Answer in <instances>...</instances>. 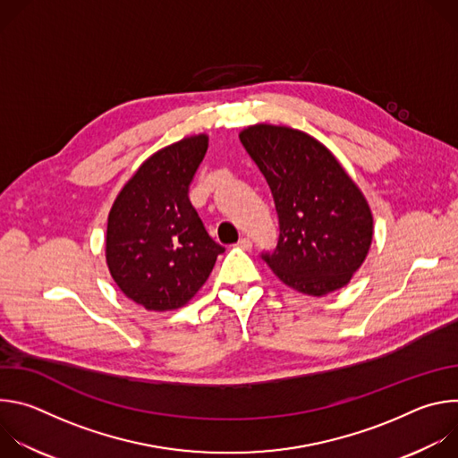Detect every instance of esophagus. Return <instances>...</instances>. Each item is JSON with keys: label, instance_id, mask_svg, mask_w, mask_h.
Returning a JSON list of instances; mask_svg holds the SVG:
<instances>
[{"label": "esophagus", "instance_id": "34e87169", "mask_svg": "<svg viewBox=\"0 0 458 458\" xmlns=\"http://www.w3.org/2000/svg\"><path fill=\"white\" fill-rule=\"evenodd\" d=\"M237 246H241V248H244V250H250V248H251V241H250L248 237H241L239 242H237Z\"/></svg>", "mask_w": 458, "mask_h": 458}]
</instances>
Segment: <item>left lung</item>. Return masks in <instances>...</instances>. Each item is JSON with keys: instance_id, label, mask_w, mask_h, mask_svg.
I'll use <instances>...</instances> for the list:
<instances>
[{"instance_id": "left-lung-1", "label": "left lung", "mask_w": 458, "mask_h": 458, "mask_svg": "<svg viewBox=\"0 0 458 458\" xmlns=\"http://www.w3.org/2000/svg\"><path fill=\"white\" fill-rule=\"evenodd\" d=\"M239 140L267 177L279 217L277 246L260 257L301 293L320 297L346 286L373 237L359 186L328 148L301 130L253 124Z\"/></svg>"}]
</instances>
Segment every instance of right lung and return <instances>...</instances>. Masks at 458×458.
Returning <instances> with one entry per match:
<instances>
[{
    "label": "right lung",
    "instance_id": "obj_1",
    "mask_svg": "<svg viewBox=\"0 0 458 458\" xmlns=\"http://www.w3.org/2000/svg\"><path fill=\"white\" fill-rule=\"evenodd\" d=\"M207 148L205 134L161 148L123 186L108 214L110 276L128 299L147 310L184 306L225 251L188 198Z\"/></svg>",
    "mask_w": 458,
    "mask_h": 458
}]
</instances>
